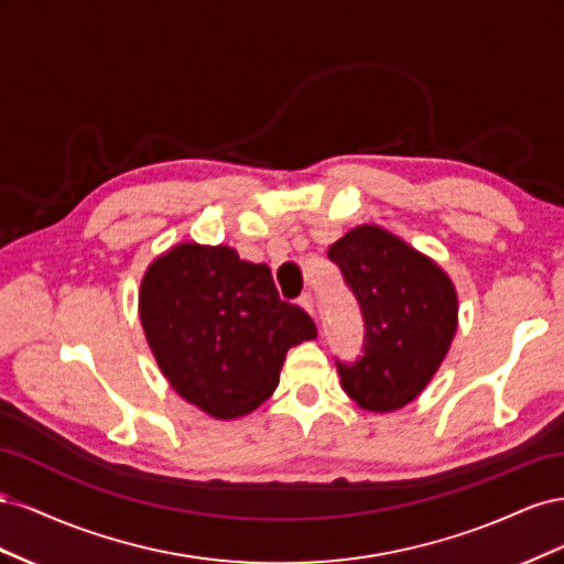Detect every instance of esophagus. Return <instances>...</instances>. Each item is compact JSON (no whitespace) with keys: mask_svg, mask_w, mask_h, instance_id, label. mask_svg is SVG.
<instances>
[{"mask_svg":"<svg viewBox=\"0 0 564 564\" xmlns=\"http://www.w3.org/2000/svg\"><path fill=\"white\" fill-rule=\"evenodd\" d=\"M299 305H301V308H303L305 313L315 317V299H313L311 294H303V296L299 299Z\"/></svg>","mask_w":564,"mask_h":564,"instance_id":"1","label":"esophagus"}]
</instances>
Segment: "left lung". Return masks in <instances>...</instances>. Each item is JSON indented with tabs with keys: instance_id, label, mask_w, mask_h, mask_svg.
<instances>
[{
	"instance_id": "8db88e82",
	"label": "left lung",
	"mask_w": 564,
	"mask_h": 564,
	"mask_svg": "<svg viewBox=\"0 0 564 564\" xmlns=\"http://www.w3.org/2000/svg\"><path fill=\"white\" fill-rule=\"evenodd\" d=\"M365 315V357L338 365L340 386L367 412L416 400L445 362L458 327L452 278L381 226H357L329 247Z\"/></svg>"
}]
</instances>
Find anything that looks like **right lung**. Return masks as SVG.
Here are the masks:
<instances>
[{"label": "right lung", "mask_w": 564, "mask_h": 564, "mask_svg": "<svg viewBox=\"0 0 564 564\" xmlns=\"http://www.w3.org/2000/svg\"><path fill=\"white\" fill-rule=\"evenodd\" d=\"M139 315L169 386L218 421L259 409L286 350L317 336L308 313L280 301L270 268L228 245L181 242L160 253L141 280Z\"/></svg>", "instance_id": "obj_1"}]
</instances>
